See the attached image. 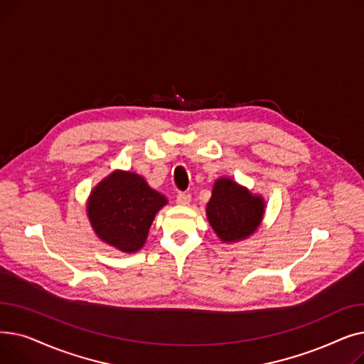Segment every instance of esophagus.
<instances>
[{
    "label": "esophagus",
    "instance_id": "34e87169",
    "mask_svg": "<svg viewBox=\"0 0 364 364\" xmlns=\"http://www.w3.org/2000/svg\"><path fill=\"white\" fill-rule=\"evenodd\" d=\"M190 199H192V196H190L188 193L180 192V193L177 195V203H178V205H188V203H190Z\"/></svg>",
    "mask_w": 364,
    "mask_h": 364
}]
</instances>
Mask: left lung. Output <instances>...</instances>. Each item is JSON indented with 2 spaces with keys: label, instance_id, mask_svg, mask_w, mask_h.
I'll return each instance as SVG.
<instances>
[{
  "label": "left lung",
  "instance_id": "obj_1",
  "mask_svg": "<svg viewBox=\"0 0 364 364\" xmlns=\"http://www.w3.org/2000/svg\"><path fill=\"white\" fill-rule=\"evenodd\" d=\"M264 214V202L246 188L228 178H220L211 200L206 205V215L214 232L224 242L242 240L252 235Z\"/></svg>",
  "mask_w": 364,
  "mask_h": 364
}]
</instances>
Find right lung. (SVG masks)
I'll return each mask as SVG.
<instances>
[{"instance_id": "right-lung-1", "label": "right lung", "mask_w": 364, "mask_h": 364, "mask_svg": "<svg viewBox=\"0 0 364 364\" xmlns=\"http://www.w3.org/2000/svg\"><path fill=\"white\" fill-rule=\"evenodd\" d=\"M165 196L134 172L117 171L92 190L88 217L97 236L124 252L140 250Z\"/></svg>"}]
</instances>
